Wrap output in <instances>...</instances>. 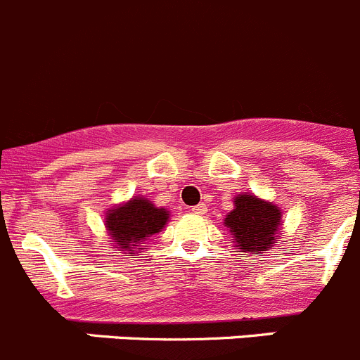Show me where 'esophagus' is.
<instances>
[{
	"instance_id": "esophagus-1",
	"label": "esophagus",
	"mask_w": 360,
	"mask_h": 360,
	"mask_svg": "<svg viewBox=\"0 0 360 360\" xmlns=\"http://www.w3.org/2000/svg\"><path fill=\"white\" fill-rule=\"evenodd\" d=\"M191 210H193V212H194V214H200V216H203V214H205V212H207V207H205V205H203V203H200V205L193 207V209H191Z\"/></svg>"
}]
</instances>
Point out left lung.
I'll return each mask as SVG.
<instances>
[{
	"label": "left lung",
	"mask_w": 360,
	"mask_h": 360,
	"mask_svg": "<svg viewBox=\"0 0 360 360\" xmlns=\"http://www.w3.org/2000/svg\"><path fill=\"white\" fill-rule=\"evenodd\" d=\"M280 210L268 202L250 194L236 198V209L225 217V225L243 255L250 252H268L280 226Z\"/></svg>",
	"instance_id": "obj_1"
}]
</instances>
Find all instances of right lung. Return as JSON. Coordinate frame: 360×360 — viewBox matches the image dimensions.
Returning a JSON list of instances; mask_svg holds the SVG:
<instances>
[{"label":"right lung","instance_id":"right-lung-1","mask_svg":"<svg viewBox=\"0 0 360 360\" xmlns=\"http://www.w3.org/2000/svg\"><path fill=\"white\" fill-rule=\"evenodd\" d=\"M167 217L169 214L166 209H157L144 198H134L131 202L108 212L107 229L115 248L134 253L146 237L162 230Z\"/></svg>","mask_w":360,"mask_h":360}]
</instances>
